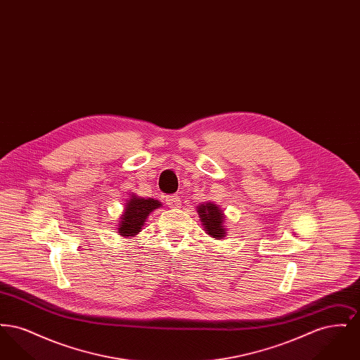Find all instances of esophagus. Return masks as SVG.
Masks as SVG:
<instances>
[{"instance_id": "esophagus-1", "label": "esophagus", "mask_w": 360, "mask_h": 360, "mask_svg": "<svg viewBox=\"0 0 360 360\" xmlns=\"http://www.w3.org/2000/svg\"><path fill=\"white\" fill-rule=\"evenodd\" d=\"M166 202L172 209H178L181 206V198L178 195H169L166 198Z\"/></svg>"}]
</instances>
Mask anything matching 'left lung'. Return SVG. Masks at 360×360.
Returning a JSON list of instances; mask_svg holds the SVG:
<instances>
[{"label":"left lung","mask_w":360,"mask_h":360,"mask_svg":"<svg viewBox=\"0 0 360 360\" xmlns=\"http://www.w3.org/2000/svg\"><path fill=\"white\" fill-rule=\"evenodd\" d=\"M197 213L204 226L205 233H207L210 238L216 240L226 238V228L224 226L225 214L220 205L212 201H207L197 205Z\"/></svg>","instance_id":"left-lung-1"}]
</instances>
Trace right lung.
Listing matches in <instances>:
<instances>
[{
	"instance_id": "add662e5",
	"label": "right lung",
	"mask_w": 360,
	"mask_h": 360,
	"mask_svg": "<svg viewBox=\"0 0 360 360\" xmlns=\"http://www.w3.org/2000/svg\"><path fill=\"white\" fill-rule=\"evenodd\" d=\"M159 207H162L160 201L132 194L125 201V207L117 221V233L127 239L136 238L148 216Z\"/></svg>"
}]
</instances>
